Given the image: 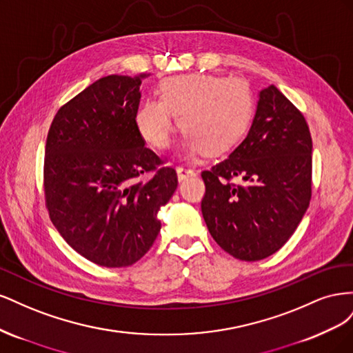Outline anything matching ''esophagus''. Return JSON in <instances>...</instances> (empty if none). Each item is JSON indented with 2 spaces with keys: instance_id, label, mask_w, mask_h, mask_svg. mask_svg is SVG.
I'll list each match as a JSON object with an SVG mask.
<instances>
[{
  "instance_id": "esophagus-1",
  "label": "esophagus",
  "mask_w": 353,
  "mask_h": 353,
  "mask_svg": "<svg viewBox=\"0 0 353 353\" xmlns=\"http://www.w3.org/2000/svg\"><path fill=\"white\" fill-rule=\"evenodd\" d=\"M176 174H178V179L179 181H184L190 176H196L197 172L193 168H188V166H178L176 168Z\"/></svg>"
}]
</instances>
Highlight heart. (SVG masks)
I'll return each instance as SVG.
<instances>
[{
    "instance_id": "b5f03b06",
    "label": "heart",
    "mask_w": 353,
    "mask_h": 353,
    "mask_svg": "<svg viewBox=\"0 0 353 353\" xmlns=\"http://www.w3.org/2000/svg\"><path fill=\"white\" fill-rule=\"evenodd\" d=\"M254 109L249 85L218 74H184L163 81L159 99H148L137 112L135 125L147 144L163 150L179 130L191 153H225L248 131Z\"/></svg>"
}]
</instances>
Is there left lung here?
<instances>
[{"label": "left lung", "instance_id": "left-lung-1", "mask_svg": "<svg viewBox=\"0 0 353 353\" xmlns=\"http://www.w3.org/2000/svg\"><path fill=\"white\" fill-rule=\"evenodd\" d=\"M241 177L245 185L232 183ZM210 236L240 261L280 250L312 196V138L305 116L274 85L259 92L250 131L230 157L203 170Z\"/></svg>", "mask_w": 353, "mask_h": 353}]
</instances>
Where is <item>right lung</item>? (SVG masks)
Instances as JSON below:
<instances>
[{"label": "right lung", "mask_w": 353, "mask_h": 353, "mask_svg": "<svg viewBox=\"0 0 353 353\" xmlns=\"http://www.w3.org/2000/svg\"><path fill=\"white\" fill-rule=\"evenodd\" d=\"M145 77L95 81L61 105L47 135L50 219L73 250L108 268L130 266L150 250L157 212L178 185L176 170L163 166L137 130Z\"/></svg>", "instance_id": "right-lung-1"}]
</instances>
